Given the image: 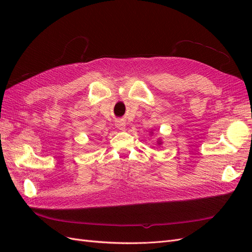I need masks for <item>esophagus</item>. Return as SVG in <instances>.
<instances>
[{"instance_id": "esophagus-1", "label": "esophagus", "mask_w": 252, "mask_h": 252, "mask_svg": "<svg viewBox=\"0 0 252 252\" xmlns=\"http://www.w3.org/2000/svg\"><path fill=\"white\" fill-rule=\"evenodd\" d=\"M116 126L120 129V130H125L126 123H125V122H124L123 120H119V121H117Z\"/></svg>"}]
</instances>
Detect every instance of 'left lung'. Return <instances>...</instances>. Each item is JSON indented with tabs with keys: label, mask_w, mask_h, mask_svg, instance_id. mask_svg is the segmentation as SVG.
<instances>
[{
	"label": "left lung",
	"mask_w": 252,
	"mask_h": 252,
	"mask_svg": "<svg viewBox=\"0 0 252 252\" xmlns=\"http://www.w3.org/2000/svg\"><path fill=\"white\" fill-rule=\"evenodd\" d=\"M158 144L159 145V144H162V142H158Z\"/></svg>",
	"instance_id": "1"
}]
</instances>
